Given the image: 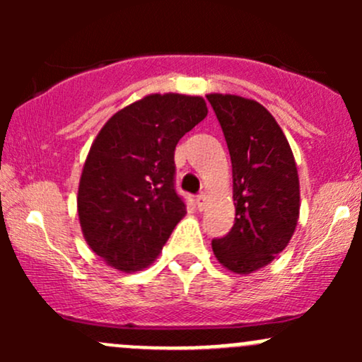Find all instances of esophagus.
Segmentation results:
<instances>
[{
	"instance_id": "34e87169",
	"label": "esophagus",
	"mask_w": 362,
	"mask_h": 362,
	"mask_svg": "<svg viewBox=\"0 0 362 362\" xmlns=\"http://www.w3.org/2000/svg\"><path fill=\"white\" fill-rule=\"evenodd\" d=\"M207 204V195L204 192H201L195 197V206H197L199 211H204V207Z\"/></svg>"
}]
</instances>
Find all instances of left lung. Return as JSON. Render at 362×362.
I'll list each match as a JSON object with an SVG mask.
<instances>
[{
  "mask_svg": "<svg viewBox=\"0 0 362 362\" xmlns=\"http://www.w3.org/2000/svg\"><path fill=\"white\" fill-rule=\"evenodd\" d=\"M233 168L235 224L213 252L223 267L252 274L288 247L300 218V178L284 132L252 98L209 93Z\"/></svg>",
  "mask_w": 362,
  "mask_h": 362,
  "instance_id": "obj_1",
  "label": "left lung"
}]
</instances>
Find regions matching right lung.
Here are the masks:
<instances>
[{
  "label": "right lung",
  "instance_id": "add662e5",
  "mask_svg": "<svg viewBox=\"0 0 362 362\" xmlns=\"http://www.w3.org/2000/svg\"><path fill=\"white\" fill-rule=\"evenodd\" d=\"M207 115L202 97L153 93L115 112L86 156L78 218L88 247L120 272L149 267L185 216L175 146Z\"/></svg>",
  "mask_w": 362,
  "mask_h": 362
}]
</instances>
